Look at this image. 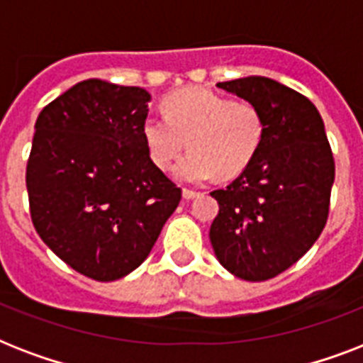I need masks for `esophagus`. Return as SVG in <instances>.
Returning a JSON list of instances; mask_svg holds the SVG:
<instances>
[{
  "label": "esophagus",
  "instance_id": "obj_1",
  "mask_svg": "<svg viewBox=\"0 0 363 363\" xmlns=\"http://www.w3.org/2000/svg\"><path fill=\"white\" fill-rule=\"evenodd\" d=\"M199 194H201V192H196V190L184 188V190H182V198H184V199H194V198H198Z\"/></svg>",
  "mask_w": 363,
  "mask_h": 363
}]
</instances>
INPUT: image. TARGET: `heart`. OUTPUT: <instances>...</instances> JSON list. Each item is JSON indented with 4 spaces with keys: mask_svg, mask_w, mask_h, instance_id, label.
Listing matches in <instances>:
<instances>
[{
    "mask_svg": "<svg viewBox=\"0 0 363 363\" xmlns=\"http://www.w3.org/2000/svg\"><path fill=\"white\" fill-rule=\"evenodd\" d=\"M148 158L167 171L177 164L179 181L201 184L218 173L239 175L262 148L265 118L256 105L233 101L207 88H182L164 99V116L148 115L141 125Z\"/></svg>",
    "mask_w": 363,
    "mask_h": 363,
    "instance_id": "1",
    "label": "heart"
}]
</instances>
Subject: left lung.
Listing matches in <instances>:
<instances>
[{"label": "left lung", "instance_id": "8db88e82", "mask_svg": "<svg viewBox=\"0 0 363 363\" xmlns=\"http://www.w3.org/2000/svg\"><path fill=\"white\" fill-rule=\"evenodd\" d=\"M256 105L265 118L262 148L241 175L211 192L216 259L245 281H267L294 265L322 233L335 179L320 113L292 88L267 77L218 82Z\"/></svg>", "mask_w": 363, "mask_h": 363}]
</instances>
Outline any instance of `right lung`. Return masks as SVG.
I'll return each mask as SVG.
<instances>
[{
  "label": "right lung",
  "mask_w": 363,
  "mask_h": 363,
  "mask_svg": "<svg viewBox=\"0 0 363 363\" xmlns=\"http://www.w3.org/2000/svg\"><path fill=\"white\" fill-rule=\"evenodd\" d=\"M148 101L145 88L88 79L37 116L26 169L31 222L60 259L96 281L137 269L181 201L143 141Z\"/></svg>",
  "instance_id": "add662e5"
}]
</instances>
